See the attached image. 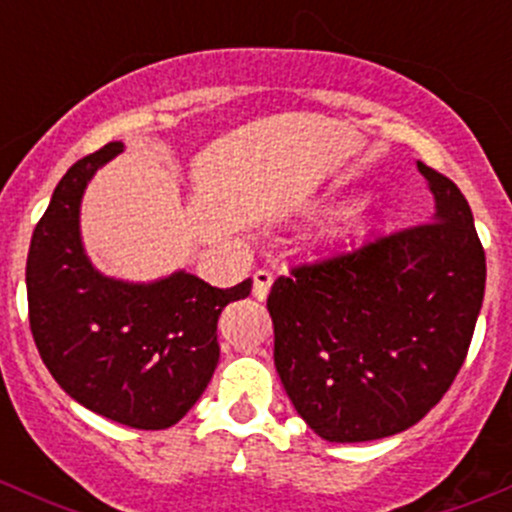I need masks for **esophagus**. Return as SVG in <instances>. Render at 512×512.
I'll return each instance as SVG.
<instances>
[{"label":"esophagus","mask_w":512,"mask_h":512,"mask_svg":"<svg viewBox=\"0 0 512 512\" xmlns=\"http://www.w3.org/2000/svg\"><path fill=\"white\" fill-rule=\"evenodd\" d=\"M252 280H255V285H252V294H255L257 299H265L267 292H270L272 282H275V272L262 267V270H257L255 275H252Z\"/></svg>","instance_id":"1"}]
</instances>
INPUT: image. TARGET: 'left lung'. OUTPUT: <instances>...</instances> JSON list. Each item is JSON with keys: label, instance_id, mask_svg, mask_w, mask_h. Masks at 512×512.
I'll return each mask as SVG.
<instances>
[{"label": "left lung", "instance_id": "1", "mask_svg": "<svg viewBox=\"0 0 512 512\" xmlns=\"http://www.w3.org/2000/svg\"><path fill=\"white\" fill-rule=\"evenodd\" d=\"M433 220L302 262L267 297L275 366L297 414L329 443L394 436L456 381L485 292V250L458 185L418 160Z\"/></svg>", "mask_w": 512, "mask_h": 512}]
</instances>
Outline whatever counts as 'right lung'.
Listing matches in <instances>:
<instances>
[{
  "label": "right lung",
  "mask_w": 512,
  "mask_h": 512,
  "mask_svg": "<svg viewBox=\"0 0 512 512\" xmlns=\"http://www.w3.org/2000/svg\"><path fill=\"white\" fill-rule=\"evenodd\" d=\"M106 143L76 160L34 227L27 257L29 327L56 384L123 426L163 431L200 399L220 359L218 317L252 280L220 289L175 272L156 285L106 280L86 260L79 203L91 175L121 153Z\"/></svg>",
  "instance_id": "1"
}]
</instances>
